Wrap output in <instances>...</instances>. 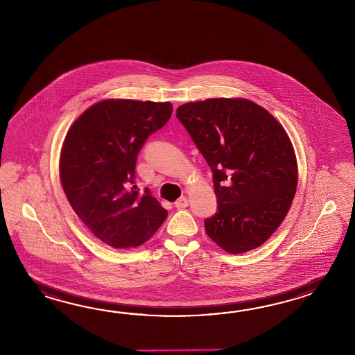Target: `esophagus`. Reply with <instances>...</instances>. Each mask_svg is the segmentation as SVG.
<instances>
[{"instance_id": "34e87169", "label": "esophagus", "mask_w": 355, "mask_h": 355, "mask_svg": "<svg viewBox=\"0 0 355 355\" xmlns=\"http://www.w3.org/2000/svg\"><path fill=\"white\" fill-rule=\"evenodd\" d=\"M188 204V198L181 196V198H179V199L175 202V207H176L178 209H182V208H187Z\"/></svg>"}]
</instances>
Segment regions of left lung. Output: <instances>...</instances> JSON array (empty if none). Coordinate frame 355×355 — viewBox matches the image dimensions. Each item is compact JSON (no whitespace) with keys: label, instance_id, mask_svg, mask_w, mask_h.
I'll use <instances>...</instances> for the list:
<instances>
[{"label":"left lung","instance_id":"left-lung-1","mask_svg":"<svg viewBox=\"0 0 355 355\" xmlns=\"http://www.w3.org/2000/svg\"><path fill=\"white\" fill-rule=\"evenodd\" d=\"M213 174L217 211L205 232L230 254L263 245L286 218L297 188L295 150L284 128L246 98H209L179 106Z\"/></svg>","mask_w":355,"mask_h":355}]
</instances>
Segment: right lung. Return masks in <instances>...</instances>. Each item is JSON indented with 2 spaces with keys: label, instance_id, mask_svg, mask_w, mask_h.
I'll return each mask as SVG.
<instances>
[{
  "label": "right lung",
  "instance_id": "add662e5",
  "mask_svg": "<svg viewBox=\"0 0 355 355\" xmlns=\"http://www.w3.org/2000/svg\"><path fill=\"white\" fill-rule=\"evenodd\" d=\"M170 103L104 100L72 124L60 152V182L78 218L115 249L137 248L166 219L167 211L136 182L138 153L166 124Z\"/></svg>",
  "mask_w": 355,
  "mask_h": 355
}]
</instances>
